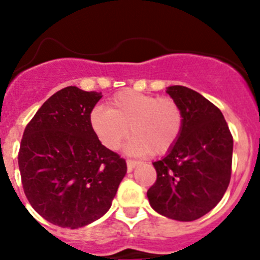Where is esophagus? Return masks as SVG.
<instances>
[{
  "label": "esophagus",
  "instance_id": "34e87169",
  "mask_svg": "<svg viewBox=\"0 0 260 260\" xmlns=\"http://www.w3.org/2000/svg\"><path fill=\"white\" fill-rule=\"evenodd\" d=\"M140 162L138 161H133V159H127V167H128V171H132L136 166H138Z\"/></svg>",
  "mask_w": 260,
  "mask_h": 260
}]
</instances>
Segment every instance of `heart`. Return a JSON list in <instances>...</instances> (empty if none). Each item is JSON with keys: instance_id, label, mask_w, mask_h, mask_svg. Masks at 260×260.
Here are the masks:
<instances>
[{"instance_id": "1", "label": "heart", "mask_w": 260, "mask_h": 260, "mask_svg": "<svg viewBox=\"0 0 260 260\" xmlns=\"http://www.w3.org/2000/svg\"><path fill=\"white\" fill-rule=\"evenodd\" d=\"M107 108L95 107L89 122L99 142L115 151L129 136L127 151L136 156L153 152L164 154L179 141L183 129V112L170 96L122 90L111 98Z\"/></svg>"}]
</instances>
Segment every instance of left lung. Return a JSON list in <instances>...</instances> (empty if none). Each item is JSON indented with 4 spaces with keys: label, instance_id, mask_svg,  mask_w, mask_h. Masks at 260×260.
<instances>
[{
    "label": "left lung",
    "instance_id": "obj_1",
    "mask_svg": "<svg viewBox=\"0 0 260 260\" xmlns=\"http://www.w3.org/2000/svg\"><path fill=\"white\" fill-rule=\"evenodd\" d=\"M167 94L183 112V129L166 156L153 162L157 180L147 191L154 211L179 221L208 214L224 196L232 176L233 136L220 109L181 85Z\"/></svg>",
    "mask_w": 260,
    "mask_h": 260
}]
</instances>
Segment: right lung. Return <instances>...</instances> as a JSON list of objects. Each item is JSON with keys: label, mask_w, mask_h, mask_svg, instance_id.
Returning a JSON list of instances; mask_svg holds the SVG:
<instances>
[{"label": "right lung", "mask_w": 260, "mask_h": 260, "mask_svg": "<svg viewBox=\"0 0 260 260\" xmlns=\"http://www.w3.org/2000/svg\"><path fill=\"white\" fill-rule=\"evenodd\" d=\"M102 93L67 86L25 128L18 152L28 203L51 224L85 226L109 210L127 165L99 142L89 115Z\"/></svg>", "instance_id": "right-lung-1"}]
</instances>
